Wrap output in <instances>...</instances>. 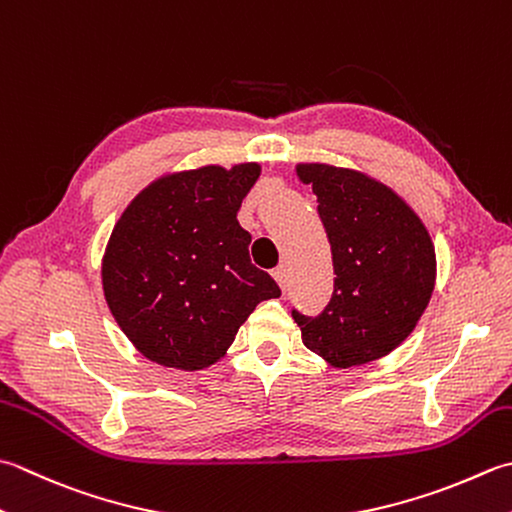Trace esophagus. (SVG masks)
<instances>
[{
  "label": "esophagus",
  "instance_id": "34e87169",
  "mask_svg": "<svg viewBox=\"0 0 512 512\" xmlns=\"http://www.w3.org/2000/svg\"><path fill=\"white\" fill-rule=\"evenodd\" d=\"M273 277H275V282L282 286V290H286V286H288V268H286V264H279L273 270Z\"/></svg>",
  "mask_w": 512,
  "mask_h": 512
}]
</instances>
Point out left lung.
<instances>
[{
	"mask_svg": "<svg viewBox=\"0 0 512 512\" xmlns=\"http://www.w3.org/2000/svg\"><path fill=\"white\" fill-rule=\"evenodd\" d=\"M333 253L335 290L317 317L293 310L302 342L330 366H362L413 333L435 288V246L395 190L359 170L299 164Z\"/></svg>",
	"mask_w": 512,
	"mask_h": 512,
	"instance_id": "left-lung-1",
	"label": "left lung"
}]
</instances>
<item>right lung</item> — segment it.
<instances>
[{
  "mask_svg": "<svg viewBox=\"0 0 512 512\" xmlns=\"http://www.w3.org/2000/svg\"><path fill=\"white\" fill-rule=\"evenodd\" d=\"M259 164L155 179L119 217L102 259L106 304L146 359L202 370L226 355L255 306L282 295L250 264L237 222Z\"/></svg>",
  "mask_w": 512,
  "mask_h": 512,
  "instance_id": "add662e5",
  "label": "right lung"
}]
</instances>
